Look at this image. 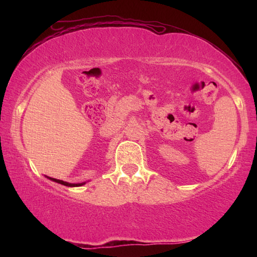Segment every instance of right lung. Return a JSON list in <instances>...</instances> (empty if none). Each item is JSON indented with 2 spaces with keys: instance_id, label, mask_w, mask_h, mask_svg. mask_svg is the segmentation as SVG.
Instances as JSON below:
<instances>
[{
  "instance_id": "1",
  "label": "right lung",
  "mask_w": 257,
  "mask_h": 257,
  "mask_svg": "<svg viewBox=\"0 0 257 257\" xmlns=\"http://www.w3.org/2000/svg\"><path fill=\"white\" fill-rule=\"evenodd\" d=\"M49 179L52 180V181L58 182V184H61V185H63V186H68V187H78V186H81V185L85 184V182H82V184H69V182H66V181H63V180L55 179V178H49Z\"/></svg>"
}]
</instances>
